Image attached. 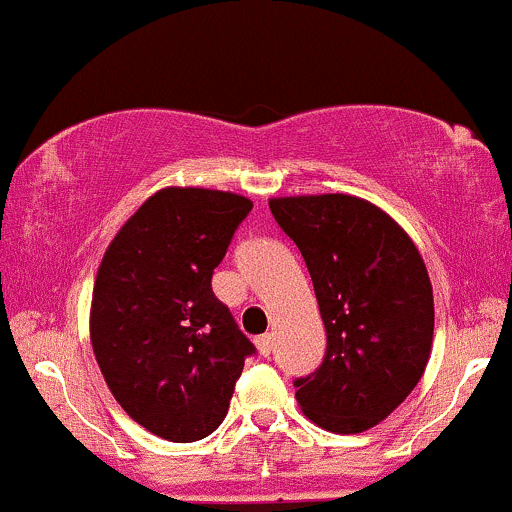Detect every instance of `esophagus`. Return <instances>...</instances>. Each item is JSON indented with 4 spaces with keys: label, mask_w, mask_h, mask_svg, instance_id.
<instances>
[{
    "label": "esophagus",
    "mask_w": 512,
    "mask_h": 512,
    "mask_svg": "<svg viewBox=\"0 0 512 512\" xmlns=\"http://www.w3.org/2000/svg\"><path fill=\"white\" fill-rule=\"evenodd\" d=\"M256 348H258V353L263 355V358H268V355H271V350H273L271 333H263V336H258L256 338Z\"/></svg>",
    "instance_id": "1"
}]
</instances>
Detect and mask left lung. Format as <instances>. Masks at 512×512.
Masks as SVG:
<instances>
[{
  "instance_id": "1",
  "label": "left lung",
  "mask_w": 512,
  "mask_h": 512,
  "mask_svg": "<svg viewBox=\"0 0 512 512\" xmlns=\"http://www.w3.org/2000/svg\"><path fill=\"white\" fill-rule=\"evenodd\" d=\"M271 212L312 275L324 360L295 399L331 433L377 426L413 392L433 346V287L409 234L343 193L273 198Z\"/></svg>"
}]
</instances>
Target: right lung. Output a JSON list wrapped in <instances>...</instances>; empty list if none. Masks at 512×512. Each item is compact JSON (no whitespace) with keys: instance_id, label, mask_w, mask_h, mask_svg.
Listing matches in <instances>:
<instances>
[{"instance_id":"1","label":"right lung","mask_w":512,"mask_h":512,"mask_svg":"<svg viewBox=\"0 0 512 512\" xmlns=\"http://www.w3.org/2000/svg\"><path fill=\"white\" fill-rule=\"evenodd\" d=\"M254 203L208 188H164L103 254L91 346L132 421L171 442L225 421L244 360L256 353L212 292V273Z\"/></svg>"}]
</instances>
